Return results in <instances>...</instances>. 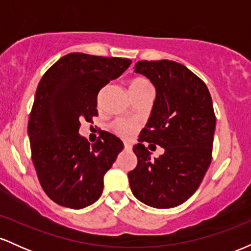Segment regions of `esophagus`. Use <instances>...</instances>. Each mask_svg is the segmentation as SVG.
I'll return each mask as SVG.
<instances>
[{"instance_id":"esophagus-1","label":"esophagus","mask_w":251,"mask_h":251,"mask_svg":"<svg viewBox=\"0 0 251 251\" xmlns=\"http://www.w3.org/2000/svg\"><path fill=\"white\" fill-rule=\"evenodd\" d=\"M124 148H125V150H132V145L127 142L124 143Z\"/></svg>"}]
</instances>
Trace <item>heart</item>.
I'll list each match as a JSON object with an SVG mask.
<instances>
[{
  "instance_id": "b5f03b06",
  "label": "heart",
  "mask_w": 251,
  "mask_h": 251,
  "mask_svg": "<svg viewBox=\"0 0 251 251\" xmlns=\"http://www.w3.org/2000/svg\"><path fill=\"white\" fill-rule=\"evenodd\" d=\"M144 89H153L151 82L144 77H135L129 82V91H144ZM133 125L124 120H118L114 123V131L120 135H128L132 132Z\"/></svg>"
}]
</instances>
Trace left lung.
<instances>
[{
	"instance_id": "8db88e82",
	"label": "left lung",
	"mask_w": 251,
	"mask_h": 251,
	"mask_svg": "<svg viewBox=\"0 0 251 251\" xmlns=\"http://www.w3.org/2000/svg\"><path fill=\"white\" fill-rule=\"evenodd\" d=\"M135 73L153 83L155 100L146 127L133 146L137 168L128 172L132 194L146 205L168 209L188 201L201 185L212 155L216 117L206 85L180 63L138 61ZM144 142L162 146L151 159Z\"/></svg>"
}]
</instances>
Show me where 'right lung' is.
Instances as JSON below:
<instances>
[{
  "instance_id": "right-lung-1",
  "label": "right lung",
  "mask_w": 251,
  "mask_h": 251,
  "mask_svg": "<svg viewBox=\"0 0 251 251\" xmlns=\"http://www.w3.org/2000/svg\"><path fill=\"white\" fill-rule=\"evenodd\" d=\"M132 61L71 53L43 74L28 123L31 159L43 191L61 206L82 209L99 200L103 176L124 144L103 132L94 144L79 134L98 116V93Z\"/></svg>"
}]
</instances>
